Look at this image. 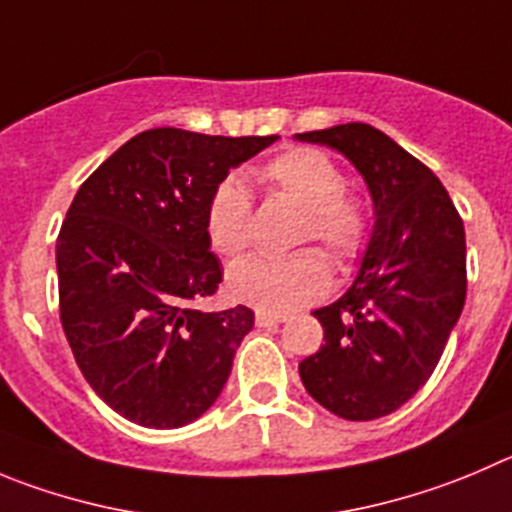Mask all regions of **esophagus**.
<instances>
[{"label": "esophagus", "mask_w": 512, "mask_h": 512, "mask_svg": "<svg viewBox=\"0 0 512 512\" xmlns=\"http://www.w3.org/2000/svg\"><path fill=\"white\" fill-rule=\"evenodd\" d=\"M285 321H288V315H283V313H267V310H257L255 313V323L260 328L278 326V323H285Z\"/></svg>", "instance_id": "34e87169"}]
</instances>
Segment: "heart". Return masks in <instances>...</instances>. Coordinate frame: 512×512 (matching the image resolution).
Masks as SVG:
<instances>
[{"label": "heart", "mask_w": 512, "mask_h": 512, "mask_svg": "<svg viewBox=\"0 0 512 512\" xmlns=\"http://www.w3.org/2000/svg\"><path fill=\"white\" fill-rule=\"evenodd\" d=\"M260 181L303 209L300 242H321L338 265H351L364 255L374 234V209L364 194L346 189V176L331 156L318 148H288L262 166ZM250 222L247 189L237 179H224L207 207L212 250L222 257L242 255L250 245ZM227 285L240 303L285 313L328 293L331 265L315 247L285 257L252 255L229 270Z\"/></svg>", "instance_id": "b5f03b06"}]
</instances>
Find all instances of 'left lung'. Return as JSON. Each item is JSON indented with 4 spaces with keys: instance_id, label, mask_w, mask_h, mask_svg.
<instances>
[{
    "instance_id": "left-lung-1",
    "label": "left lung",
    "mask_w": 512,
    "mask_h": 512,
    "mask_svg": "<svg viewBox=\"0 0 512 512\" xmlns=\"http://www.w3.org/2000/svg\"><path fill=\"white\" fill-rule=\"evenodd\" d=\"M341 151L369 184L376 224L351 288L313 310L321 348L300 379L321 407L369 422L407 404L437 369L467 293L465 227L442 181L369 123L298 133Z\"/></svg>"
}]
</instances>
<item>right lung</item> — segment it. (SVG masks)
Listing matches in <instances>:
<instances>
[{
  "mask_svg": "<svg viewBox=\"0 0 512 512\" xmlns=\"http://www.w3.org/2000/svg\"><path fill=\"white\" fill-rule=\"evenodd\" d=\"M275 138L151 128L75 194L55 250L62 331L85 381L128 422L184 427L227 384L255 313L194 305L222 283L207 207L229 169Z\"/></svg>",
  "mask_w": 512,
  "mask_h": 512,
  "instance_id": "obj_1",
  "label": "right lung"
}]
</instances>
